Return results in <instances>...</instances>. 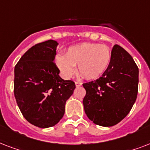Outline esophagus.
<instances>
[{"instance_id":"34e87169","label":"esophagus","mask_w":150,"mask_h":150,"mask_svg":"<svg viewBox=\"0 0 150 150\" xmlns=\"http://www.w3.org/2000/svg\"><path fill=\"white\" fill-rule=\"evenodd\" d=\"M75 86H82V83L79 82H75Z\"/></svg>"}]
</instances>
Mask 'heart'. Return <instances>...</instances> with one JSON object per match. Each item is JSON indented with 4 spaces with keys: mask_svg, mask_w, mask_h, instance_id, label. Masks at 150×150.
I'll list each match as a JSON object with an SVG mask.
<instances>
[{
    "mask_svg": "<svg viewBox=\"0 0 150 150\" xmlns=\"http://www.w3.org/2000/svg\"><path fill=\"white\" fill-rule=\"evenodd\" d=\"M111 50L107 46L99 43H82L71 46L64 55H58L56 63L62 75L67 79L78 71L89 80L96 79L107 71L111 61Z\"/></svg>",
    "mask_w": 150,
    "mask_h": 150,
    "instance_id": "b5f03b06",
    "label": "heart"
}]
</instances>
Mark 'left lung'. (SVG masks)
<instances>
[{"label": "left lung", "mask_w": 150, "mask_h": 150, "mask_svg": "<svg viewBox=\"0 0 150 150\" xmlns=\"http://www.w3.org/2000/svg\"><path fill=\"white\" fill-rule=\"evenodd\" d=\"M107 71L98 79L82 84L85 113L94 124L110 127L130 112L138 94L139 68L125 49L114 45Z\"/></svg>", "instance_id": "obj_1"}]
</instances>
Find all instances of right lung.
<instances>
[{
	"instance_id": "obj_1",
	"label": "right lung",
	"mask_w": 150,
	"mask_h": 150,
	"mask_svg": "<svg viewBox=\"0 0 150 150\" xmlns=\"http://www.w3.org/2000/svg\"><path fill=\"white\" fill-rule=\"evenodd\" d=\"M58 43L45 41L32 47L15 67L14 93L22 115L29 123L46 128L58 123L75 82L59 76L54 62Z\"/></svg>"
}]
</instances>
